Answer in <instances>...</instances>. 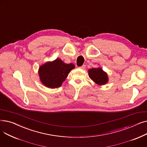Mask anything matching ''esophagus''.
Returning <instances> with one entry per match:
<instances>
[{"instance_id":"1","label":"esophagus","mask_w":147,"mask_h":147,"mask_svg":"<svg viewBox=\"0 0 147 147\" xmlns=\"http://www.w3.org/2000/svg\"><path fill=\"white\" fill-rule=\"evenodd\" d=\"M85 67H86V65H83L82 66L80 67L79 68H81V69H84V68H85Z\"/></svg>"}]
</instances>
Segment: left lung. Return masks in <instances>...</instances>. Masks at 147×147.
Instances as JSON below:
<instances>
[{
	"label": "left lung",
	"mask_w": 147,
	"mask_h": 147,
	"mask_svg": "<svg viewBox=\"0 0 147 147\" xmlns=\"http://www.w3.org/2000/svg\"><path fill=\"white\" fill-rule=\"evenodd\" d=\"M90 79L98 85H104L109 82V77L101 67L92 68L88 70Z\"/></svg>",
	"instance_id": "obj_1"
}]
</instances>
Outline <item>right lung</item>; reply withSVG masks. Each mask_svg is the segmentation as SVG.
<instances>
[{
	"label": "right lung",
	"instance_id": "obj_1",
	"mask_svg": "<svg viewBox=\"0 0 147 147\" xmlns=\"http://www.w3.org/2000/svg\"><path fill=\"white\" fill-rule=\"evenodd\" d=\"M74 68L73 64H65L61 59L57 58L40 65L38 72L40 82L43 85L54 89L62 85L68 73Z\"/></svg>",
	"mask_w": 147,
	"mask_h": 147
}]
</instances>
